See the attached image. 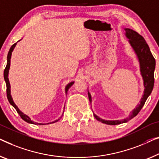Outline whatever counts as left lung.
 Instances as JSON below:
<instances>
[{
    "label": "left lung",
    "instance_id": "obj_1",
    "mask_svg": "<svg viewBox=\"0 0 159 159\" xmlns=\"http://www.w3.org/2000/svg\"><path fill=\"white\" fill-rule=\"evenodd\" d=\"M125 35L129 39V43H131L133 48L136 52L137 56H138L139 63H140L141 73L143 77V84L145 89H144V94L141 98L140 104L136 106V108L132 111L131 114L128 118L124 120H106L101 119V118L97 116L96 114H93L94 117L96 118L98 121H101L103 124L108 125H118L129 121V120L134 118L138 113L140 112L141 108L145 104L146 101L147 100L148 97L150 96L152 91L153 84H154V70L156 66V61L154 57L153 56L152 53L150 51V48L146 43L145 39L143 37L139 34L138 33L134 31L130 28H125ZM89 93V98L90 102H91V95Z\"/></svg>",
    "mask_w": 159,
    "mask_h": 159
}]
</instances>
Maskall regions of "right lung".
Listing matches in <instances>:
<instances>
[{
	"label": "right lung",
	"instance_id": "add662e5",
	"mask_svg": "<svg viewBox=\"0 0 159 159\" xmlns=\"http://www.w3.org/2000/svg\"><path fill=\"white\" fill-rule=\"evenodd\" d=\"M16 45V43H14L13 46H12L11 47L10 50H9L8 51V56H7V65H6V68H5L4 70V79L5 80H6V93H7V98H8V100L9 101V103H10L12 106H13L14 108H16V111H17L19 115H20V116L21 117V118H22L23 120H24L25 122L27 123H29V124H36V125H43V124H39V123H35V122H34L32 121L31 120H30V118L28 116H26L25 114H24V113H23L21 111L18 109V108L16 106V105L15 103H14L13 99H12L11 98V86H10V83H9V80H8V70H9V68H10V61H11V53H12V51H13V48H15ZM73 84V82H71L69 84L67 85V86H66V92L67 93L68 90L69 89V88L72 86V85ZM62 117V116H61ZM59 119L55 120V121L52 122V123H55L56 121H58Z\"/></svg>",
	"mask_w": 159,
	"mask_h": 159
}]
</instances>
